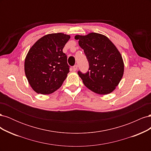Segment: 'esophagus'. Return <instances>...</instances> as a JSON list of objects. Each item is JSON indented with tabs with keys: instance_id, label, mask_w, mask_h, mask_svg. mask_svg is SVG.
I'll return each mask as SVG.
<instances>
[{
	"instance_id": "esophagus-1",
	"label": "esophagus",
	"mask_w": 151,
	"mask_h": 151,
	"mask_svg": "<svg viewBox=\"0 0 151 151\" xmlns=\"http://www.w3.org/2000/svg\"><path fill=\"white\" fill-rule=\"evenodd\" d=\"M77 68H78V65H75L74 67H73V70L76 71L77 70Z\"/></svg>"
}]
</instances>
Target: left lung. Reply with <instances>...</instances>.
<instances>
[{"instance_id":"1","label":"left lung","mask_w":151,"mask_h":151,"mask_svg":"<svg viewBox=\"0 0 151 151\" xmlns=\"http://www.w3.org/2000/svg\"><path fill=\"white\" fill-rule=\"evenodd\" d=\"M75 39L79 40L89 62L88 72H77L84 84L99 94L111 93L119 84L124 71L120 53L106 36L101 34L76 35Z\"/></svg>"}]
</instances>
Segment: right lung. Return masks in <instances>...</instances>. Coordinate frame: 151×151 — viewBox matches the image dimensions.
Here are the masks:
<instances>
[{
  "label": "right lung",
  "instance_id": "obj_1",
  "mask_svg": "<svg viewBox=\"0 0 151 151\" xmlns=\"http://www.w3.org/2000/svg\"><path fill=\"white\" fill-rule=\"evenodd\" d=\"M70 38L69 35L61 33L47 35L29 50L24 62V71L35 92L51 94L62 85L70 68L63 48Z\"/></svg>",
  "mask_w": 151,
  "mask_h": 151
}]
</instances>
